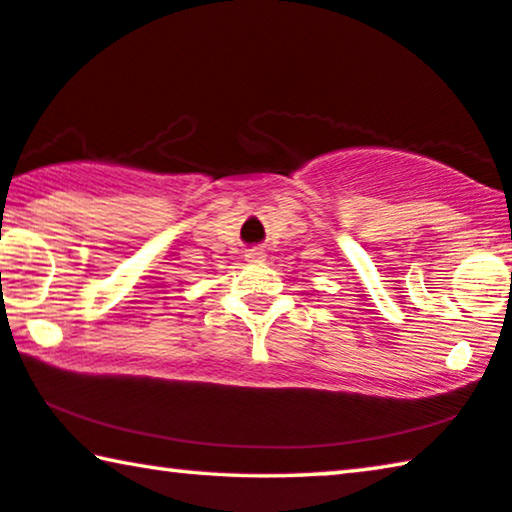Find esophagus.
Segmentation results:
<instances>
[{
  "mask_svg": "<svg viewBox=\"0 0 512 512\" xmlns=\"http://www.w3.org/2000/svg\"><path fill=\"white\" fill-rule=\"evenodd\" d=\"M264 253L259 248H253V250H248L246 253V262H250V264H262L264 262Z\"/></svg>",
  "mask_w": 512,
  "mask_h": 512,
  "instance_id": "obj_1",
  "label": "esophagus"
}]
</instances>
